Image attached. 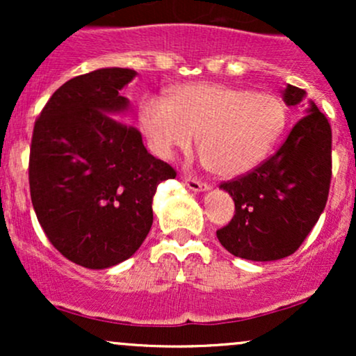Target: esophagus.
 <instances>
[{
	"label": "esophagus",
	"instance_id": "obj_1",
	"mask_svg": "<svg viewBox=\"0 0 356 356\" xmlns=\"http://www.w3.org/2000/svg\"><path fill=\"white\" fill-rule=\"evenodd\" d=\"M182 182L186 184V186L189 187L191 191H194V192H199V191H207V189H209V186H207L206 182L197 181V179L189 177V175H182Z\"/></svg>",
	"mask_w": 356,
	"mask_h": 356
}]
</instances>
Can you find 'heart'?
<instances>
[{
  "label": "heart",
  "instance_id": "b5f03b06",
  "mask_svg": "<svg viewBox=\"0 0 356 356\" xmlns=\"http://www.w3.org/2000/svg\"><path fill=\"white\" fill-rule=\"evenodd\" d=\"M138 124L155 157L187 152L194 137L204 164L219 177H239L257 167L280 140L286 105L269 92L220 83H182L167 100L140 102Z\"/></svg>",
  "mask_w": 356,
  "mask_h": 356
}]
</instances>
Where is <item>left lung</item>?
Segmentation results:
<instances>
[{"instance_id":"8db88e82","label":"left lung","mask_w":356,"mask_h":356,"mask_svg":"<svg viewBox=\"0 0 356 356\" xmlns=\"http://www.w3.org/2000/svg\"><path fill=\"white\" fill-rule=\"evenodd\" d=\"M303 88L288 85L286 105H298ZM332 182V127L313 102L277 152L251 172L220 184L231 194L236 214L218 229L231 254L276 261L296 251L320 219Z\"/></svg>"}]
</instances>
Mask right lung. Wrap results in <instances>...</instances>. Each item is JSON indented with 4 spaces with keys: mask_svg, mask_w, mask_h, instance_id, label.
Wrapping results in <instances>:
<instances>
[{
    "mask_svg": "<svg viewBox=\"0 0 356 356\" xmlns=\"http://www.w3.org/2000/svg\"><path fill=\"white\" fill-rule=\"evenodd\" d=\"M136 75L100 68L75 76L35 122L28 174L36 218L61 254L88 269L115 266L140 248L157 186L177 175L122 122L129 100L118 92Z\"/></svg>",
    "mask_w": 356,
    "mask_h": 356,
    "instance_id": "add662e5",
    "label": "right lung"
}]
</instances>
